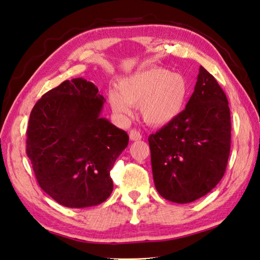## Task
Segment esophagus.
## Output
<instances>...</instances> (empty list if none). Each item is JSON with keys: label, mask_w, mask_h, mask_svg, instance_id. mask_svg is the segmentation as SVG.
<instances>
[{"label": "esophagus", "mask_w": 260, "mask_h": 260, "mask_svg": "<svg viewBox=\"0 0 260 260\" xmlns=\"http://www.w3.org/2000/svg\"><path fill=\"white\" fill-rule=\"evenodd\" d=\"M129 137H130V139H131L132 141L141 140V138H142L141 134H140V132L138 131L137 129H132V130H130V132H129Z\"/></svg>", "instance_id": "obj_1"}]
</instances>
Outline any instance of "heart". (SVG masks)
<instances>
[{
    "instance_id": "b5f03b06",
    "label": "heart",
    "mask_w": 260,
    "mask_h": 260,
    "mask_svg": "<svg viewBox=\"0 0 260 260\" xmlns=\"http://www.w3.org/2000/svg\"><path fill=\"white\" fill-rule=\"evenodd\" d=\"M189 92V83L181 74L164 68H150L120 80L119 89L108 92V101L120 118L129 115L132 106L142 104L146 122L164 125L183 111Z\"/></svg>"
}]
</instances>
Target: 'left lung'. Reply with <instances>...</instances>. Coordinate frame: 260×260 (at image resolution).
<instances>
[{"instance_id":"left-lung-1","label":"left lung","mask_w":260,"mask_h":260,"mask_svg":"<svg viewBox=\"0 0 260 260\" xmlns=\"http://www.w3.org/2000/svg\"><path fill=\"white\" fill-rule=\"evenodd\" d=\"M148 141L154 186L165 199L192 203L221 180L232 142L230 111L226 94L204 67L186 109Z\"/></svg>"}]
</instances>
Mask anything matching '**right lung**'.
<instances>
[{
    "label": "right lung",
    "mask_w": 260,
    "mask_h": 260,
    "mask_svg": "<svg viewBox=\"0 0 260 260\" xmlns=\"http://www.w3.org/2000/svg\"><path fill=\"white\" fill-rule=\"evenodd\" d=\"M82 78L62 82L33 107L26 154L39 186L56 203L85 208L113 190L110 170L128 146L126 132L101 118L105 98Z\"/></svg>",
    "instance_id": "right-lung-1"
}]
</instances>
